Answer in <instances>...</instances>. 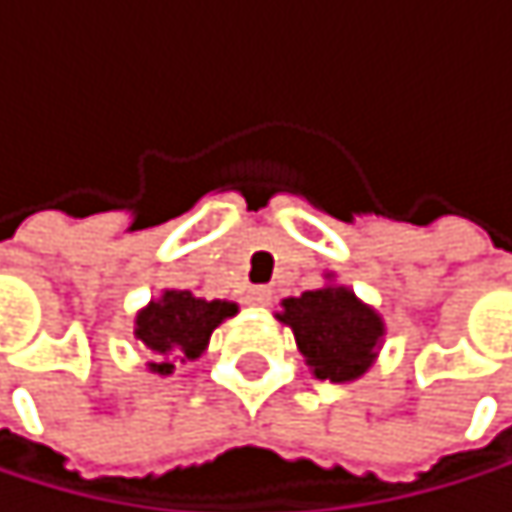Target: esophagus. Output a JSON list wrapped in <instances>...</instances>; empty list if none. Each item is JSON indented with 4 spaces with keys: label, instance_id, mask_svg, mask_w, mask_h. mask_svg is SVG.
Here are the masks:
<instances>
[{
    "label": "esophagus",
    "instance_id": "obj_1",
    "mask_svg": "<svg viewBox=\"0 0 512 512\" xmlns=\"http://www.w3.org/2000/svg\"><path fill=\"white\" fill-rule=\"evenodd\" d=\"M271 299H274V293L268 287H250L247 290V302L250 305H271Z\"/></svg>",
    "mask_w": 512,
    "mask_h": 512
}]
</instances>
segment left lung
Listing matches in <instances>:
<instances>
[{
  "label": "left lung",
  "instance_id": "left-lung-1",
  "mask_svg": "<svg viewBox=\"0 0 512 512\" xmlns=\"http://www.w3.org/2000/svg\"><path fill=\"white\" fill-rule=\"evenodd\" d=\"M323 280V287L280 302L284 311L274 317L293 329L296 348L314 378L348 385L363 378L378 360L385 345V320L351 287L339 284L332 271H326Z\"/></svg>",
  "mask_w": 512,
  "mask_h": 512
}]
</instances>
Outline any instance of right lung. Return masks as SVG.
Masks as SVG:
<instances>
[{
    "instance_id": "obj_1",
    "label": "right lung",
    "mask_w": 512,
    "mask_h": 512,
    "mask_svg": "<svg viewBox=\"0 0 512 512\" xmlns=\"http://www.w3.org/2000/svg\"><path fill=\"white\" fill-rule=\"evenodd\" d=\"M235 314V302H207L189 290H161V296L143 305L134 317V336L149 351L146 369L155 375H170L176 363L198 360L210 345L213 329Z\"/></svg>"
}]
</instances>
